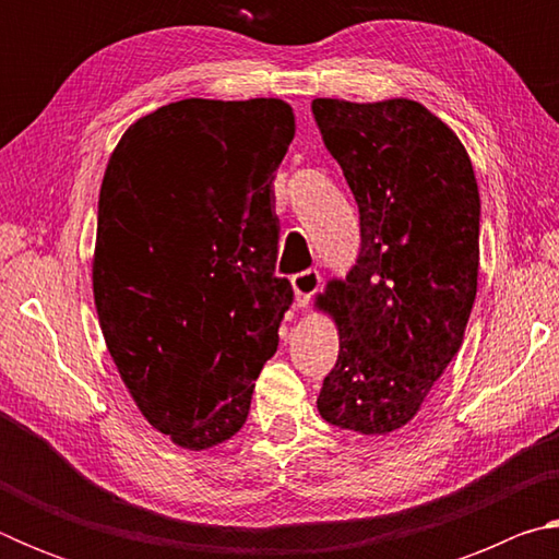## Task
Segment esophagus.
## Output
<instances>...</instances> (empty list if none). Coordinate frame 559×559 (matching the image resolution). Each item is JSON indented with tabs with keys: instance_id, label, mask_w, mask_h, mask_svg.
<instances>
[{
	"instance_id": "obj_1",
	"label": "esophagus",
	"mask_w": 559,
	"mask_h": 559,
	"mask_svg": "<svg viewBox=\"0 0 559 559\" xmlns=\"http://www.w3.org/2000/svg\"><path fill=\"white\" fill-rule=\"evenodd\" d=\"M320 283H323V278H320V273L316 269H308V271H300L293 276V293H296V306L302 308L308 306L310 298L316 296Z\"/></svg>"
}]
</instances>
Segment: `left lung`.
Wrapping results in <instances>:
<instances>
[{"label": "left lung", "mask_w": 559, "mask_h": 559, "mask_svg": "<svg viewBox=\"0 0 559 559\" xmlns=\"http://www.w3.org/2000/svg\"><path fill=\"white\" fill-rule=\"evenodd\" d=\"M328 153L359 210V257L325 296L340 330L318 412L333 427L402 429L459 353L478 288L471 157L421 103L316 98Z\"/></svg>", "instance_id": "left-lung-1"}]
</instances>
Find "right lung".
<instances>
[{
    "label": "right lung",
    "mask_w": 559,
    "mask_h": 559,
    "mask_svg": "<svg viewBox=\"0 0 559 559\" xmlns=\"http://www.w3.org/2000/svg\"><path fill=\"white\" fill-rule=\"evenodd\" d=\"M296 135L278 98H187L126 130L98 197L93 298L138 409L177 447L231 439L293 302L273 179Z\"/></svg>",
    "instance_id": "1"
}]
</instances>
